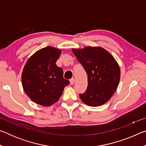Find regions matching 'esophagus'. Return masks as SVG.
<instances>
[{
  "label": "esophagus",
  "instance_id": "34e87169",
  "mask_svg": "<svg viewBox=\"0 0 146 146\" xmlns=\"http://www.w3.org/2000/svg\"><path fill=\"white\" fill-rule=\"evenodd\" d=\"M74 83H75V78H71L70 80V84L71 85H73Z\"/></svg>",
  "mask_w": 146,
  "mask_h": 146
}]
</instances>
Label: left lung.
Returning <instances> with one entry per match:
<instances>
[{
    "label": "left lung",
    "mask_w": 146,
    "mask_h": 146,
    "mask_svg": "<svg viewBox=\"0 0 146 146\" xmlns=\"http://www.w3.org/2000/svg\"><path fill=\"white\" fill-rule=\"evenodd\" d=\"M72 51L88 75L87 90L79 95L80 99L93 107L107 102L119 84L120 70L117 61L100 47L88 46Z\"/></svg>",
    "instance_id": "obj_1"
}]
</instances>
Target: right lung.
I'll return each instance as SVG.
<instances>
[{
  "label": "right lung",
  "mask_w": 146,
  "mask_h": 146,
  "mask_svg": "<svg viewBox=\"0 0 146 146\" xmlns=\"http://www.w3.org/2000/svg\"><path fill=\"white\" fill-rule=\"evenodd\" d=\"M60 49L48 46L35 53L24 66L22 84L26 95L38 104L50 106L57 102L70 81L56 65Z\"/></svg>",
  "instance_id": "1"
}]
</instances>
